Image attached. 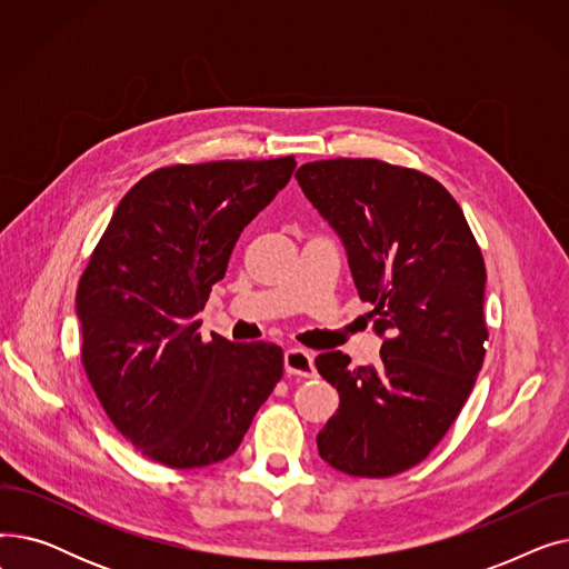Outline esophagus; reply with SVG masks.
<instances>
[{
  "mask_svg": "<svg viewBox=\"0 0 569 569\" xmlns=\"http://www.w3.org/2000/svg\"><path fill=\"white\" fill-rule=\"evenodd\" d=\"M283 367H286L288 376H300V378L316 376L313 352H309L305 348H290L283 357Z\"/></svg>",
  "mask_w": 569,
  "mask_h": 569,
  "instance_id": "obj_1",
  "label": "esophagus"
}]
</instances>
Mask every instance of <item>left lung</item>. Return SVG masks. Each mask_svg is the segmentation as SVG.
Returning a JSON list of instances; mask_svg holds the SVG:
<instances>
[{
  "mask_svg": "<svg viewBox=\"0 0 569 569\" xmlns=\"http://www.w3.org/2000/svg\"><path fill=\"white\" fill-rule=\"evenodd\" d=\"M335 228L369 318L376 367L341 350L316 357L339 410L318 452L357 477H390L429 457L485 362L487 269L457 200L433 177L376 159H330L295 172Z\"/></svg>",
  "mask_w": 569,
  "mask_h": 569,
  "instance_id": "left-lung-1",
  "label": "left lung"
}]
</instances>
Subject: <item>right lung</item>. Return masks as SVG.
I'll return each mask as SVG.
<instances>
[{
  "label": "right lung",
  "instance_id": "1",
  "mask_svg": "<svg viewBox=\"0 0 569 569\" xmlns=\"http://www.w3.org/2000/svg\"><path fill=\"white\" fill-rule=\"evenodd\" d=\"M292 157L168 166L122 198L76 292L82 367L136 450L170 468L228 459L283 376L274 343L202 341L198 311Z\"/></svg>",
  "mask_w": 569,
  "mask_h": 569
}]
</instances>
